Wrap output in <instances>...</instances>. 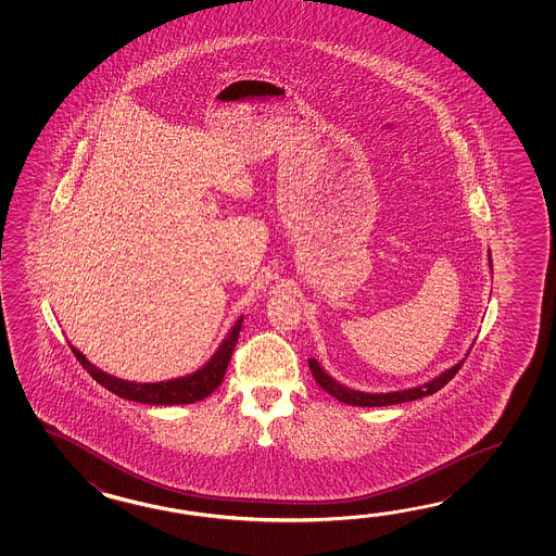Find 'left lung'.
Returning a JSON list of instances; mask_svg holds the SVG:
<instances>
[{
    "label": "left lung",
    "mask_w": 556,
    "mask_h": 556,
    "mask_svg": "<svg viewBox=\"0 0 556 556\" xmlns=\"http://www.w3.org/2000/svg\"><path fill=\"white\" fill-rule=\"evenodd\" d=\"M489 268L493 270V262H491V250H489ZM471 352V348H469ZM463 362L451 366L450 369L441 371L438 378L429 379L421 386H415V388H407V390L400 391H388V393H369V391H357L352 388H345L340 381L331 378L330 374L319 366L318 362L314 357L307 359L309 369H312V376L316 379L321 390L326 393H330L331 397H336L338 402L348 403V405H355V407H386V405H395V403L415 402V400H421L426 395H431L435 391L441 390L443 386H447L451 379L455 378V374L462 369Z\"/></svg>",
    "instance_id": "obj_1"
}]
</instances>
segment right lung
Here are the masks:
<instances>
[{
	"instance_id": "1",
	"label": "right lung",
	"mask_w": 556,
	"mask_h": 556,
	"mask_svg": "<svg viewBox=\"0 0 556 556\" xmlns=\"http://www.w3.org/2000/svg\"><path fill=\"white\" fill-rule=\"evenodd\" d=\"M242 321H244V318L240 316L237 324L226 333L225 340L218 345V350L214 352L213 357L201 369L192 371L189 376H182V378L156 381V383H137V381L115 378V376H111L103 369L93 366L73 345L72 352L97 383H101L105 390L115 393L123 400L147 403V405H187V403L201 402L204 397H208L223 383L230 355L235 352V345L238 342V333L242 330Z\"/></svg>"
}]
</instances>
